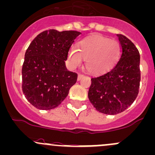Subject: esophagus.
<instances>
[{"mask_svg":"<svg viewBox=\"0 0 155 155\" xmlns=\"http://www.w3.org/2000/svg\"><path fill=\"white\" fill-rule=\"evenodd\" d=\"M83 76H84V75L82 74V73H79V74H78V78H77V79L79 81L81 79H82Z\"/></svg>","mask_w":155,"mask_h":155,"instance_id":"34e87169","label":"esophagus"}]
</instances>
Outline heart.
<instances>
[{
	"label": "heart",
	"instance_id": "obj_1",
	"mask_svg": "<svg viewBox=\"0 0 155 155\" xmlns=\"http://www.w3.org/2000/svg\"><path fill=\"white\" fill-rule=\"evenodd\" d=\"M122 49L117 41L94 35L79 42L78 48L72 47L68 55L71 68L81 65L85 59V68L93 74H102L110 71L121 55Z\"/></svg>",
	"mask_w": 155,
	"mask_h": 155
}]
</instances>
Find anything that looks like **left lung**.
Listing matches in <instances>:
<instances>
[{
  "mask_svg": "<svg viewBox=\"0 0 155 155\" xmlns=\"http://www.w3.org/2000/svg\"><path fill=\"white\" fill-rule=\"evenodd\" d=\"M122 52L110 71L91 79L88 99L97 110L114 115L126 110L137 97L140 82L139 51L125 35L117 34Z\"/></svg>",
  "mask_w": 155,
  "mask_h": 155,
  "instance_id": "1",
  "label": "left lung"
}]
</instances>
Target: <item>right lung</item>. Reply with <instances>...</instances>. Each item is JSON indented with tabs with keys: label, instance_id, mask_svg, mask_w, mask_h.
<instances>
[{
	"label": "right lung",
	"instance_id": "1",
	"mask_svg": "<svg viewBox=\"0 0 155 155\" xmlns=\"http://www.w3.org/2000/svg\"><path fill=\"white\" fill-rule=\"evenodd\" d=\"M78 31L45 30L31 42L22 67V91L41 110L58 107L76 82L77 73L68 71L65 61Z\"/></svg>",
	"mask_w": 155,
	"mask_h": 155
}]
</instances>
